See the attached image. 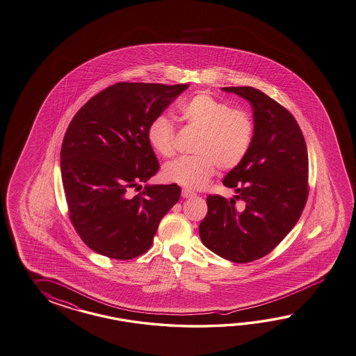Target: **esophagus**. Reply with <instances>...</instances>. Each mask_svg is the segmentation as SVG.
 <instances>
[{"label": "esophagus", "instance_id": "obj_1", "mask_svg": "<svg viewBox=\"0 0 356 356\" xmlns=\"http://www.w3.org/2000/svg\"><path fill=\"white\" fill-rule=\"evenodd\" d=\"M181 195L182 198H191V197H195L197 194L193 191H189V189H182Z\"/></svg>", "mask_w": 356, "mask_h": 356}]
</instances>
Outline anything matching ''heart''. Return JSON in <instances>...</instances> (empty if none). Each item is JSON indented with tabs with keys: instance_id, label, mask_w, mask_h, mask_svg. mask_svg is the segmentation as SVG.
Instances as JSON below:
<instances>
[{
	"instance_id": "b5f03b06",
	"label": "heart",
	"mask_w": 356,
	"mask_h": 356,
	"mask_svg": "<svg viewBox=\"0 0 356 356\" xmlns=\"http://www.w3.org/2000/svg\"><path fill=\"white\" fill-rule=\"evenodd\" d=\"M179 120L197 131L193 141V156H180L168 162L162 170L165 181L191 189L209 184L216 167L227 171L242 163L254 140V120L244 109L217 99L209 92H200L179 104ZM149 145L162 156L175 153V129L165 114H158L147 129Z\"/></svg>"
}]
</instances>
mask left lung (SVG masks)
<instances>
[{"instance_id": "obj_1", "label": "left lung", "mask_w": 356, "mask_h": 356, "mask_svg": "<svg viewBox=\"0 0 356 356\" xmlns=\"http://www.w3.org/2000/svg\"><path fill=\"white\" fill-rule=\"evenodd\" d=\"M222 90L250 102L256 132L248 156L222 180L236 195L207 197L200 235L213 253L245 264L273 251L298 221L309 195V158L301 129L284 106L253 87ZM235 200H243L241 208Z\"/></svg>"}]
</instances>
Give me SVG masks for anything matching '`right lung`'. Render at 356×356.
Here are the masks:
<instances>
[{"label":"right lung","instance_id":"add662e5","mask_svg":"<svg viewBox=\"0 0 356 356\" xmlns=\"http://www.w3.org/2000/svg\"><path fill=\"white\" fill-rule=\"evenodd\" d=\"M189 87L120 82L92 96L70 121L60 170L70 218L87 247L115 260L150 248L158 225L180 198L179 185H145L159 163L149 122Z\"/></svg>","mask_w":356,"mask_h":356}]
</instances>
